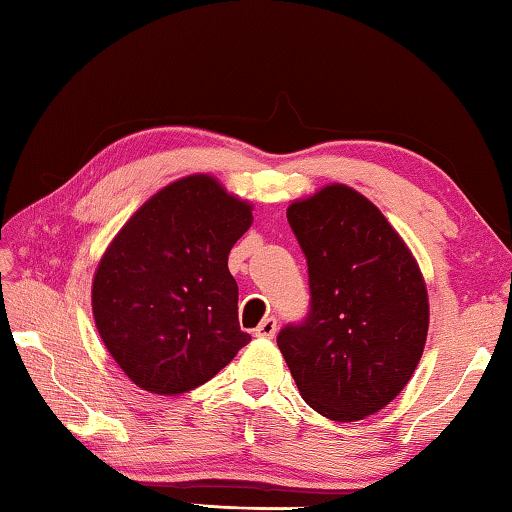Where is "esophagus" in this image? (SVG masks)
Returning <instances> with one entry per match:
<instances>
[{
	"mask_svg": "<svg viewBox=\"0 0 512 512\" xmlns=\"http://www.w3.org/2000/svg\"><path fill=\"white\" fill-rule=\"evenodd\" d=\"M275 332H277V320L273 316H268L255 329V336H259V339H273Z\"/></svg>",
	"mask_w": 512,
	"mask_h": 512,
	"instance_id": "obj_1",
	"label": "esophagus"
}]
</instances>
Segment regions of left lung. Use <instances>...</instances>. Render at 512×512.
I'll use <instances>...</instances> for the list:
<instances>
[{"label":"left lung","mask_w":512,"mask_h":512,"mask_svg":"<svg viewBox=\"0 0 512 512\" xmlns=\"http://www.w3.org/2000/svg\"><path fill=\"white\" fill-rule=\"evenodd\" d=\"M307 259L309 311L277 348L311 409L336 422L377 413L409 384L429 329L418 264L366 196L329 185L291 203Z\"/></svg>","instance_id":"8db88e82"}]
</instances>
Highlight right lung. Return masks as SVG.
Segmentation results:
<instances>
[{"mask_svg":"<svg viewBox=\"0 0 512 512\" xmlns=\"http://www.w3.org/2000/svg\"><path fill=\"white\" fill-rule=\"evenodd\" d=\"M250 223L248 203L210 176H187L149 198L108 246L94 273V323L144 391H192L250 341L228 271Z\"/></svg>","mask_w":512,"mask_h":512,"instance_id":"add662e5","label":"right lung"}]
</instances>
